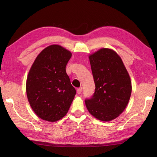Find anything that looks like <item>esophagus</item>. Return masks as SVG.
<instances>
[{
  "instance_id": "esophagus-1",
  "label": "esophagus",
  "mask_w": 157,
  "mask_h": 157,
  "mask_svg": "<svg viewBox=\"0 0 157 157\" xmlns=\"http://www.w3.org/2000/svg\"><path fill=\"white\" fill-rule=\"evenodd\" d=\"M82 87H80V88H77V94H81V92H82Z\"/></svg>"
}]
</instances>
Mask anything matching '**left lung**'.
I'll use <instances>...</instances> for the list:
<instances>
[{"label": "left lung", "instance_id": "8db88e82", "mask_svg": "<svg viewBox=\"0 0 157 157\" xmlns=\"http://www.w3.org/2000/svg\"><path fill=\"white\" fill-rule=\"evenodd\" d=\"M95 92L85 99L90 113L102 121L115 119L124 110L130 98V76L115 51L102 48L89 56Z\"/></svg>", "mask_w": 157, "mask_h": 157}]
</instances>
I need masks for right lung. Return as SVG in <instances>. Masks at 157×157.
<instances>
[{
	"label": "right lung",
	"mask_w": 157,
	"mask_h": 157,
	"mask_svg": "<svg viewBox=\"0 0 157 157\" xmlns=\"http://www.w3.org/2000/svg\"><path fill=\"white\" fill-rule=\"evenodd\" d=\"M71 56L62 46H49L38 55L28 74V101L36 115L44 121L62 118L75 98L76 90L65 71Z\"/></svg>",
	"instance_id": "add662e5"
}]
</instances>
